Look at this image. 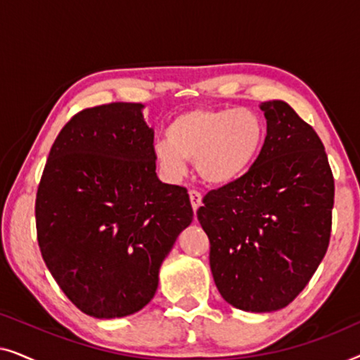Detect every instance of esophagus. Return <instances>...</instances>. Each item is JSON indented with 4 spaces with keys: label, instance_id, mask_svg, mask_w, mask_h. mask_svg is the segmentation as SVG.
Masks as SVG:
<instances>
[{
    "label": "esophagus",
    "instance_id": "esophagus-1",
    "mask_svg": "<svg viewBox=\"0 0 360 360\" xmlns=\"http://www.w3.org/2000/svg\"><path fill=\"white\" fill-rule=\"evenodd\" d=\"M188 193H190L191 206H193V210L196 211V210L200 208V205H201V193H200V191H196V190H190Z\"/></svg>",
    "mask_w": 360,
    "mask_h": 360
}]
</instances>
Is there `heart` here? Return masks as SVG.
I'll use <instances>...</instances> for the list:
<instances>
[{"label": "heart", "instance_id": "1", "mask_svg": "<svg viewBox=\"0 0 360 360\" xmlns=\"http://www.w3.org/2000/svg\"><path fill=\"white\" fill-rule=\"evenodd\" d=\"M264 139L265 122L249 108L193 110L175 117L167 137L154 144V157L172 181L184 179L186 160H195L205 181L228 185L250 169Z\"/></svg>", "mask_w": 360, "mask_h": 360}]
</instances>
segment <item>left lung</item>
<instances>
[{
    "label": "left lung",
    "instance_id": "1",
    "mask_svg": "<svg viewBox=\"0 0 360 360\" xmlns=\"http://www.w3.org/2000/svg\"><path fill=\"white\" fill-rule=\"evenodd\" d=\"M260 110L267 136L259 157L240 179L208 191L196 216L221 297L269 313L298 297L326 254L334 179L321 139L288 103Z\"/></svg>",
    "mask_w": 360,
    "mask_h": 360
}]
</instances>
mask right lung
<instances>
[{
	"label": "right lung",
	"mask_w": 360,
	"mask_h": 360,
	"mask_svg": "<svg viewBox=\"0 0 360 360\" xmlns=\"http://www.w3.org/2000/svg\"><path fill=\"white\" fill-rule=\"evenodd\" d=\"M141 103L72 117L53 142L36 198L44 262L67 298L100 319L139 311L193 219L190 196L155 174L154 131Z\"/></svg>",
	"instance_id": "add662e5"
}]
</instances>
